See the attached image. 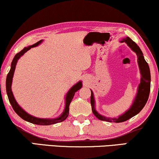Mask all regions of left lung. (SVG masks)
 Returning <instances> with one entry per match:
<instances>
[{
	"label": "left lung",
	"mask_w": 159,
	"mask_h": 159,
	"mask_svg": "<svg viewBox=\"0 0 159 159\" xmlns=\"http://www.w3.org/2000/svg\"><path fill=\"white\" fill-rule=\"evenodd\" d=\"M122 43H127V45L131 48L133 51L135 52L137 55L138 57V65L139 67L140 73H141V81L138 88V92L136 94V97L134 100L133 105L128 109L127 111L124 114L120 116L118 118H108L106 116L100 115L96 111L95 108H94V99L93 92L91 90V98H90V103L92 106V113L94 115L99 119L100 120H103V121H107L109 122H125L126 120H129L130 118L133 117L134 116L139 113L141 110L144 108L145 104L148 101V98H149L150 91V68L148 64L144 60L143 53L139 46L136 45V43L130 39V37H127L125 39H122L121 41Z\"/></svg>",
	"instance_id": "left-lung-1"
}]
</instances>
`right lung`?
<instances>
[{"label": "right lung", "instance_id": "add662e5", "mask_svg": "<svg viewBox=\"0 0 159 159\" xmlns=\"http://www.w3.org/2000/svg\"><path fill=\"white\" fill-rule=\"evenodd\" d=\"M43 40H39V42H37V43L34 44L33 45L29 46V47H25L21 51H20L19 53H17L14 57V59L12 60V62H11V69H10L9 73L7 76V81H6V88H7V95H8V98H9V100L11 103V106H12L14 111H15L16 113L17 114L18 116H20L22 119H23L25 121L31 122V123H34L36 125H53V124H56L58 123V122H63L64 120H65L67 119V117L69 115V106L70 104L71 103L72 100L74 97V94L78 90H79L81 88L82 86V83L81 81H79L78 83H77L75 85H74L73 87L71 88L69 90V92H67V96H66V105H65V109L63 113L59 117L56 118V119H52V120H49V119H40V118H37L34 117V116H32L30 115V114H27L26 112L24 111V110L20 106L18 105L17 102L14 98V95L12 94V92H11V83H12V78H13V75L14 73H15V67L16 65H17V60L20 59L21 56H23L25 52H27L29 50L31 49V48L36 47L39 44L42 43Z\"/></svg>", "mask_w": 159, "mask_h": 159}]
</instances>
